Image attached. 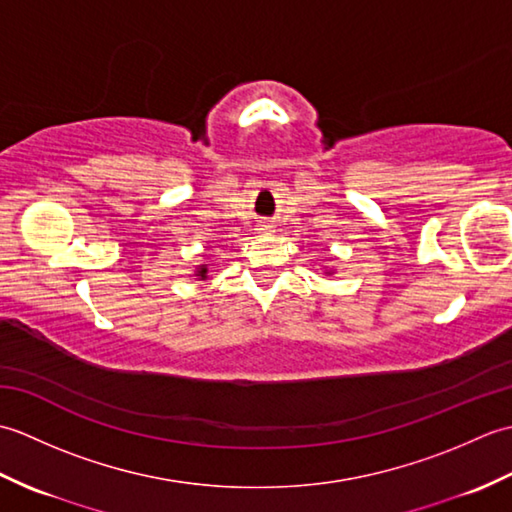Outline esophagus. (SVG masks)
I'll return each mask as SVG.
<instances>
[{"instance_id": "obj_1", "label": "esophagus", "mask_w": 512, "mask_h": 512, "mask_svg": "<svg viewBox=\"0 0 512 512\" xmlns=\"http://www.w3.org/2000/svg\"><path fill=\"white\" fill-rule=\"evenodd\" d=\"M257 233H259V235H270V233H273V226L262 222V224H259V228H257Z\"/></svg>"}]
</instances>
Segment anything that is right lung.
<instances>
[{
    "mask_svg": "<svg viewBox=\"0 0 512 512\" xmlns=\"http://www.w3.org/2000/svg\"><path fill=\"white\" fill-rule=\"evenodd\" d=\"M195 277H198V279L209 277V264H202V266L195 268Z\"/></svg>",
    "mask_w": 512,
    "mask_h": 512,
    "instance_id": "right-lung-1",
    "label": "right lung"
}]
</instances>
